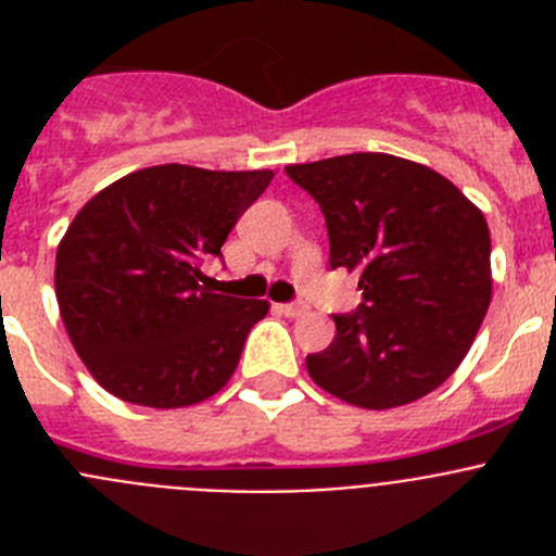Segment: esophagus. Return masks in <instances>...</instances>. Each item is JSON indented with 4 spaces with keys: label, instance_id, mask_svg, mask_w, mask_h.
<instances>
[{
    "label": "esophagus",
    "instance_id": "esophagus-1",
    "mask_svg": "<svg viewBox=\"0 0 556 556\" xmlns=\"http://www.w3.org/2000/svg\"><path fill=\"white\" fill-rule=\"evenodd\" d=\"M281 312L287 314V317H301V314L308 312V306H306V303H301V301H294V303H283Z\"/></svg>",
    "mask_w": 556,
    "mask_h": 556
}]
</instances>
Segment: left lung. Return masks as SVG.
Masks as SVG:
<instances>
[{
	"instance_id": "1",
	"label": "left lung",
	"mask_w": 556,
	"mask_h": 556,
	"mask_svg": "<svg viewBox=\"0 0 556 556\" xmlns=\"http://www.w3.org/2000/svg\"><path fill=\"white\" fill-rule=\"evenodd\" d=\"M320 205L331 269H358L362 303L308 353L314 384L365 409L429 395L459 367L493 294L484 214L451 180L387 152L287 166Z\"/></svg>"
}]
</instances>
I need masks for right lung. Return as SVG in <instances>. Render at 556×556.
Segmentation results:
<instances>
[{
	"label": "right lung",
	"mask_w": 556,
	"mask_h": 556,
	"mask_svg": "<svg viewBox=\"0 0 556 556\" xmlns=\"http://www.w3.org/2000/svg\"><path fill=\"white\" fill-rule=\"evenodd\" d=\"M273 172L164 164L88 200L55 255L68 339L111 395L152 409L200 404L228 384L267 301L208 289L200 273Z\"/></svg>",
	"instance_id": "add662e5"
}]
</instances>
